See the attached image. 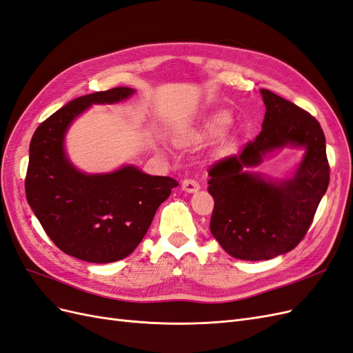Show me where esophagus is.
<instances>
[{
  "label": "esophagus",
  "instance_id": "1",
  "mask_svg": "<svg viewBox=\"0 0 353 353\" xmlns=\"http://www.w3.org/2000/svg\"><path fill=\"white\" fill-rule=\"evenodd\" d=\"M183 190L185 193H196V191L200 190V185L197 181L194 179H184L183 181Z\"/></svg>",
  "mask_w": 353,
  "mask_h": 353
}]
</instances>
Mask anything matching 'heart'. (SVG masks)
Wrapping results in <instances>:
<instances>
[{"label": "heart", "instance_id": "1", "mask_svg": "<svg viewBox=\"0 0 353 353\" xmlns=\"http://www.w3.org/2000/svg\"><path fill=\"white\" fill-rule=\"evenodd\" d=\"M230 123V116L225 112L216 113L215 116H212V119L208 122V125L203 128L201 131H190L183 135L178 137V140L181 143H197L201 141L203 138L210 137V135H218L223 130H225L227 125Z\"/></svg>", "mask_w": 353, "mask_h": 353}]
</instances>
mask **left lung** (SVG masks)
Instances as JSON below:
<instances>
[{"mask_svg": "<svg viewBox=\"0 0 353 353\" xmlns=\"http://www.w3.org/2000/svg\"><path fill=\"white\" fill-rule=\"evenodd\" d=\"M261 94L266 108L261 134L240 154L209 169L208 190L215 200L210 232L243 261H268L293 250L311 227L330 181L321 125L270 90ZM284 146L305 150L292 177L274 180L250 169Z\"/></svg>", "mask_w": 353, "mask_h": 353, "instance_id": "1", "label": "left lung"}]
</instances>
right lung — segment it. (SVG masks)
<instances>
[{
	"mask_svg": "<svg viewBox=\"0 0 353 353\" xmlns=\"http://www.w3.org/2000/svg\"><path fill=\"white\" fill-rule=\"evenodd\" d=\"M135 90L112 88L83 95L42 122L29 145L26 199L60 250L85 262L126 258L144 239L157 208L178 187L175 179L125 165L108 174H85L70 162L65 137L92 104L128 100Z\"/></svg>",
	"mask_w": 353,
	"mask_h": 353,
	"instance_id": "obj_1",
	"label": "right lung"
}]
</instances>
